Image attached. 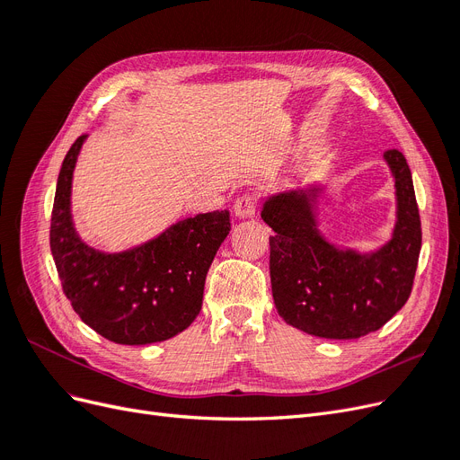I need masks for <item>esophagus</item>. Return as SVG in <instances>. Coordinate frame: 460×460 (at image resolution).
Wrapping results in <instances>:
<instances>
[{
  "instance_id": "obj_1",
  "label": "esophagus",
  "mask_w": 460,
  "mask_h": 460,
  "mask_svg": "<svg viewBox=\"0 0 460 460\" xmlns=\"http://www.w3.org/2000/svg\"><path fill=\"white\" fill-rule=\"evenodd\" d=\"M257 199L253 196H242L234 201V215L240 218H249L255 215Z\"/></svg>"
}]
</instances>
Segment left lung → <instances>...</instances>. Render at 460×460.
<instances>
[{"mask_svg": "<svg viewBox=\"0 0 460 460\" xmlns=\"http://www.w3.org/2000/svg\"><path fill=\"white\" fill-rule=\"evenodd\" d=\"M395 180L397 220L389 242L370 253L341 249L318 230L323 186L280 191L262 203L270 235L274 305L289 326L326 340H355L380 330L407 303L422 230L405 155L387 149Z\"/></svg>", "mask_w": 460, "mask_h": 460, "instance_id": "obj_1", "label": "left lung"}]
</instances>
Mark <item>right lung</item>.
I'll list each match as a JSON object with an SVG mask.
<instances>
[{"label": "right lung", "mask_w": 460, "mask_h": 460, "mask_svg": "<svg viewBox=\"0 0 460 460\" xmlns=\"http://www.w3.org/2000/svg\"><path fill=\"white\" fill-rule=\"evenodd\" d=\"M68 149L55 190L49 245L63 291L82 323L120 345L174 338L201 311L208 267L230 232V213L213 211L178 220L142 245L103 253L80 240L71 215L78 153Z\"/></svg>", "instance_id": "right-lung-1"}]
</instances>
